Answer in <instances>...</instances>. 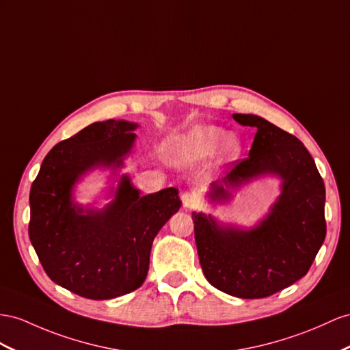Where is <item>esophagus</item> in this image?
Instances as JSON below:
<instances>
[{
    "label": "esophagus",
    "mask_w": 350,
    "mask_h": 350,
    "mask_svg": "<svg viewBox=\"0 0 350 350\" xmlns=\"http://www.w3.org/2000/svg\"><path fill=\"white\" fill-rule=\"evenodd\" d=\"M182 202H183L185 208H193L195 205L198 204V201H196V198H195V195L189 193V192H186V193L182 195Z\"/></svg>",
    "instance_id": "esophagus-1"
}]
</instances>
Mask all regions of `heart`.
I'll return each instance as SVG.
<instances>
[{
	"mask_svg": "<svg viewBox=\"0 0 350 350\" xmlns=\"http://www.w3.org/2000/svg\"><path fill=\"white\" fill-rule=\"evenodd\" d=\"M168 161L178 167H192L214 155L217 164L228 165L237 161L244 149V142L235 131L214 124H198L170 137L165 142Z\"/></svg>",
	"mask_w": 350,
	"mask_h": 350,
	"instance_id": "obj_1",
	"label": "heart"
}]
</instances>
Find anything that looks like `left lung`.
Masks as SVG:
<instances>
[{"instance_id": "8db88e82", "label": "left lung", "mask_w": 350, "mask_h": 350, "mask_svg": "<svg viewBox=\"0 0 350 350\" xmlns=\"http://www.w3.org/2000/svg\"><path fill=\"white\" fill-rule=\"evenodd\" d=\"M232 116L257 129L253 146L248 158L210 185L205 200L213 207L225 205L263 177L280 180V195L253 226L193 211L195 243L213 286L234 297L262 299L299 281L315 260L327 234L325 186L297 137L258 115Z\"/></svg>"}]
</instances>
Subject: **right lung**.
<instances>
[{
	"mask_svg": "<svg viewBox=\"0 0 350 350\" xmlns=\"http://www.w3.org/2000/svg\"><path fill=\"white\" fill-rule=\"evenodd\" d=\"M137 129L125 120L90 124L49 152L31 187L35 253L53 282L85 299L137 290L149 271L152 243L182 207L177 187L142 195L130 174L121 173ZM96 169L108 173L107 186L84 206L76 201L77 185Z\"/></svg>",
	"mask_w": 350,
	"mask_h": 350,
	"instance_id": "add662e5",
	"label": "right lung"
}]
</instances>
